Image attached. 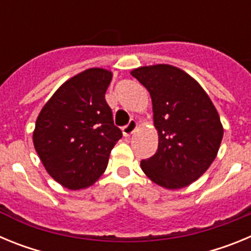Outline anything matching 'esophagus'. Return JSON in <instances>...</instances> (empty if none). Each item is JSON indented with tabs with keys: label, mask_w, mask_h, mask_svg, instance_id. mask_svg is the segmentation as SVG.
Returning <instances> with one entry per match:
<instances>
[{
	"label": "esophagus",
	"mask_w": 251,
	"mask_h": 251,
	"mask_svg": "<svg viewBox=\"0 0 251 251\" xmlns=\"http://www.w3.org/2000/svg\"><path fill=\"white\" fill-rule=\"evenodd\" d=\"M137 128V122L134 119L129 121V123L126 124L124 127H122V132H123L124 137H129Z\"/></svg>",
	"instance_id": "1"
}]
</instances>
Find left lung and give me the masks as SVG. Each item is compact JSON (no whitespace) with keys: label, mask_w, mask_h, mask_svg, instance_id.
Instances as JSON below:
<instances>
[{"label":"left lung","mask_w":251,"mask_h":251,"mask_svg":"<svg viewBox=\"0 0 251 251\" xmlns=\"http://www.w3.org/2000/svg\"><path fill=\"white\" fill-rule=\"evenodd\" d=\"M130 74L150 92L158 132L157 152L142 159V171L162 187H186L205 174L220 147L224 129L216 108L178 68L159 64Z\"/></svg>","instance_id":"8db88e82"}]
</instances>
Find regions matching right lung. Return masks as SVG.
I'll return each instance as SVG.
<instances>
[{"label": "right lung", "mask_w": 251, "mask_h": 251, "mask_svg": "<svg viewBox=\"0 0 251 251\" xmlns=\"http://www.w3.org/2000/svg\"><path fill=\"white\" fill-rule=\"evenodd\" d=\"M110 80L105 69H88L60 86L37 117L35 150L49 175L69 190L93 185L122 138L105 101Z\"/></svg>", "instance_id": "1"}]
</instances>
